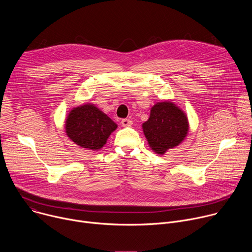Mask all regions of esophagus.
<instances>
[{
	"label": "esophagus",
	"instance_id": "1",
	"mask_svg": "<svg viewBox=\"0 0 252 252\" xmlns=\"http://www.w3.org/2000/svg\"><path fill=\"white\" fill-rule=\"evenodd\" d=\"M121 124L123 126H130L132 125V122L128 119H124V120H122Z\"/></svg>",
	"mask_w": 252,
	"mask_h": 252
}]
</instances>
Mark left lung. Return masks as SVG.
I'll list each match as a JSON object with an SVG mask.
<instances>
[{
  "mask_svg": "<svg viewBox=\"0 0 252 252\" xmlns=\"http://www.w3.org/2000/svg\"><path fill=\"white\" fill-rule=\"evenodd\" d=\"M149 146L157 155L163 156L186 139L189 123L187 114L171 100L156 102L149 120L142 124Z\"/></svg>",
  "mask_w": 252,
  "mask_h": 252,
  "instance_id": "left-lung-1",
  "label": "left lung"
}]
</instances>
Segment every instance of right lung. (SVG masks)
Returning a JSON list of instances; mask_svg holds the SVG:
<instances>
[{
  "label": "right lung",
  "instance_id": "add662e5",
  "mask_svg": "<svg viewBox=\"0 0 252 252\" xmlns=\"http://www.w3.org/2000/svg\"><path fill=\"white\" fill-rule=\"evenodd\" d=\"M118 125L91 102L69 111L64 123L67 137L76 145L91 151L100 150Z\"/></svg>",
  "mask_w": 252,
  "mask_h": 252
}]
</instances>
